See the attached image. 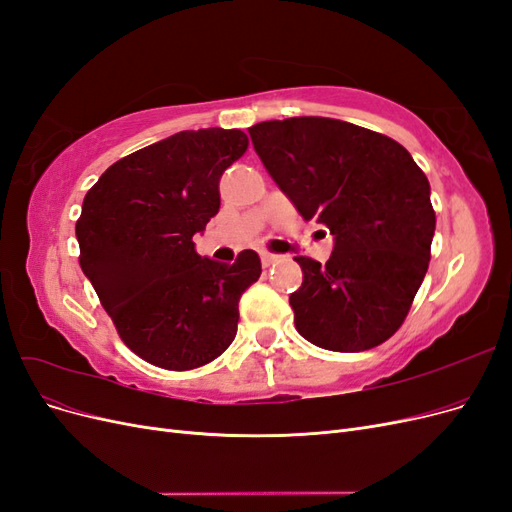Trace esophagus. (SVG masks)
<instances>
[{
    "label": "esophagus",
    "instance_id": "1",
    "mask_svg": "<svg viewBox=\"0 0 512 512\" xmlns=\"http://www.w3.org/2000/svg\"><path fill=\"white\" fill-rule=\"evenodd\" d=\"M282 256H275V254H269V252H262L260 254V260H262V267H271V265H275L277 260H280Z\"/></svg>",
    "mask_w": 512,
    "mask_h": 512
}]
</instances>
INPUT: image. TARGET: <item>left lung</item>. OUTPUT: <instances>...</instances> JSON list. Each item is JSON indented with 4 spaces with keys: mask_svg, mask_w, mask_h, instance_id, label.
<instances>
[{
    "mask_svg": "<svg viewBox=\"0 0 512 512\" xmlns=\"http://www.w3.org/2000/svg\"><path fill=\"white\" fill-rule=\"evenodd\" d=\"M260 162L303 220L327 226V265L297 256L290 294L297 331L318 348L361 352L386 342L423 284L436 213L406 147L331 117L262 121L250 128Z\"/></svg>",
    "mask_w": 512,
    "mask_h": 512,
    "instance_id": "left-lung-1",
    "label": "left lung"
}]
</instances>
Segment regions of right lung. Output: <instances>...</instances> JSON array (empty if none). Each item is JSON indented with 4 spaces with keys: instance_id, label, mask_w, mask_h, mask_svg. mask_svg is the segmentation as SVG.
<instances>
[{
    "instance_id": "1",
    "label": "right lung",
    "mask_w": 512,
    "mask_h": 512,
    "mask_svg": "<svg viewBox=\"0 0 512 512\" xmlns=\"http://www.w3.org/2000/svg\"><path fill=\"white\" fill-rule=\"evenodd\" d=\"M247 149L241 130H183L104 170L76 222L81 269L126 346L173 371L207 365L237 335L239 301L262 273L196 252L220 211V179Z\"/></svg>"
}]
</instances>
